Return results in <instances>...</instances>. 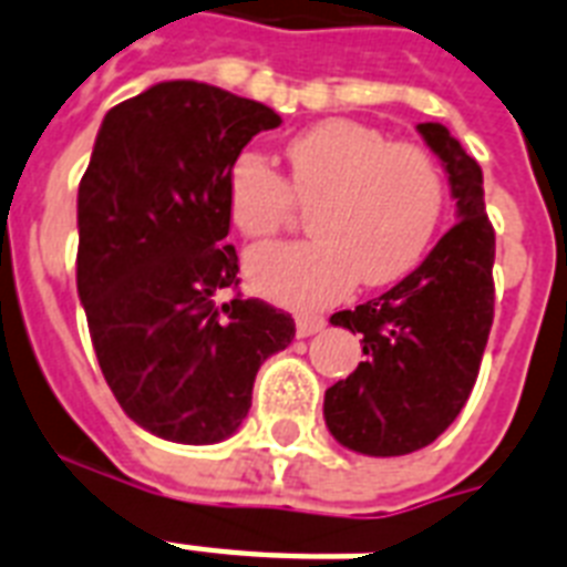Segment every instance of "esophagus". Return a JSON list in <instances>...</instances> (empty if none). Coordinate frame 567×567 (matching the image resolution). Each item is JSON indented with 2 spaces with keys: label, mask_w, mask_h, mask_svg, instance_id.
Masks as SVG:
<instances>
[{
  "label": "esophagus",
  "mask_w": 567,
  "mask_h": 567,
  "mask_svg": "<svg viewBox=\"0 0 567 567\" xmlns=\"http://www.w3.org/2000/svg\"><path fill=\"white\" fill-rule=\"evenodd\" d=\"M323 327H327V320L318 318V315H302V318H297V336L300 338L315 336V332H320Z\"/></svg>",
  "instance_id": "esophagus-1"
}]
</instances>
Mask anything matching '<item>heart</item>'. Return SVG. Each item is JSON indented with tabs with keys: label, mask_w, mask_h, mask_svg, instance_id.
Here are the masks:
<instances>
[{
	"label": "heart",
	"mask_w": 567,
	"mask_h": 567,
	"mask_svg": "<svg viewBox=\"0 0 567 567\" xmlns=\"http://www.w3.org/2000/svg\"><path fill=\"white\" fill-rule=\"evenodd\" d=\"M288 179L256 150L240 153L226 176L235 229L267 238L311 208L315 238L249 249V288L288 309H320L364 285L405 276L430 247L444 212V176L426 150L391 144L355 120H323L291 144Z\"/></svg>",
	"instance_id": "b5f03b06"
}]
</instances>
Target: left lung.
I'll use <instances>...</instances> for the list:
<instances>
[{"mask_svg": "<svg viewBox=\"0 0 567 567\" xmlns=\"http://www.w3.org/2000/svg\"><path fill=\"white\" fill-rule=\"evenodd\" d=\"M456 199V223L430 256L377 300L329 323L362 336L353 373L323 396L332 439L364 456H405L456 421L480 373L494 320V229L483 171L441 123H421Z\"/></svg>", "mask_w": 567, "mask_h": 567, "instance_id": "8db88e82", "label": "left lung"}]
</instances>
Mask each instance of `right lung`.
Wrapping results in <instances>:
<instances>
[{
  "label": "right lung",
  "instance_id": "add662e5",
  "mask_svg": "<svg viewBox=\"0 0 567 567\" xmlns=\"http://www.w3.org/2000/svg\"><path fill=\"white\" fill-rule=\"evenodd\" d=\"M279 123L261 102L179 79L114 105L93 144L79 185V300L117 403L164 441L229 439L261 362L297 332L261 300L217 302L240 282L226 176Z\"/></svg>",
  "mask_w": 567,
  "mask_h": 567
}]
</instances>
